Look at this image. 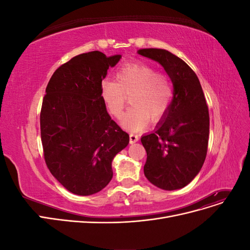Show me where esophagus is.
<instances>
[{"label": "esophagus", "mask_w": 250, "mask_h": 250, "mask_svg": "<svg viewBox=\"0 0 250 250\" xmlns=\"http://www.w3.org/2000/svg\"><path fill=\"white\" fill-rule=\"evenodd\" d=\"M139 141V137L137 134H133V133H130L129 134V142H130V144H134V143H137Z\"/></svg>", "instance_id": "1"}]
</instances>
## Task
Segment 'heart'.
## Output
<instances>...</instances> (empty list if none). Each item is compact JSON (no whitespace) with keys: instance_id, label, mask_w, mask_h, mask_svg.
Masks as SVG:
<instances>
[{"instance_id":"b5f03b06","label":"heart","mask_w":250,"mask_h":250,"mask_svg":"<svg viewBox=\"0 0 250 250\" xmlns=\"http://www.w3.org/2000/svg\"><path fill=\"white\" fill-rule=\"evenodd\" d=\"M117 81L101 83L102 99L113 117L121 118L130 96L131 107L121 120V126L132 132L143 130L150 119L161 120L169 110L174 87L171 79L158 74L146 63L132 62L123 65L117 72Z\"/></svg>"}]
</instances>
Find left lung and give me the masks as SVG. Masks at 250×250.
I'll list each match as a JSON object with an SVG mask.
<instances>
[{"instance_id":"obj_1","label":"left lung","mask_w":250,"mask_h":250,"mask_svg":"<svg viewBox=\"0 0 250 250\" xmlns=\"http://www.w3.org/2000/svg\"><path fill=\"white\" fill-rule=\"evenodd\" d=\"M138 54L160 63L170 77L174 98L155 129L142 135L147 152L144 174L166 191L183 188L200 172L208 151V108L197 75L183 59L164 49H140Z\"/></svg>"}]
</instances>
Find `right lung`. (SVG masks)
Here are the masks:
<instances>
[{
  "mask_svg": "<svg viewBox=\"0 0 250 250\" xmlns=\"http://www.w3.org/2000/svg\"><path fill=\"white\" fill-rule=\"evenodd\" d=\"M122 55L92 51L73 57L52 75L41 111L44 161L67 191L93 195L112 178L111 163L129 135L111 120L101 95L107 70Z\"/></svg>",
  "mask_w": 250,
  "mask_h": 250,
  "instance_id": "obj_1",
  "label": "right lung"
}]
</instances>
